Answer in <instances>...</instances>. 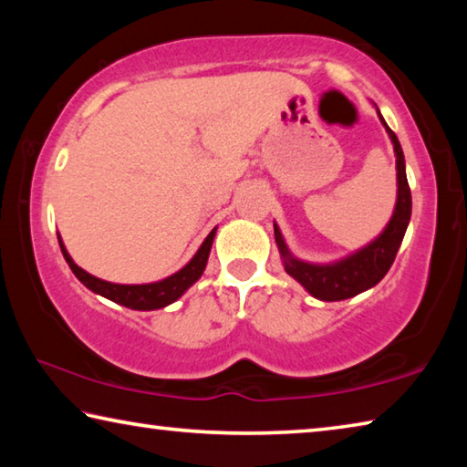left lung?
<instances>
[{"instance_id":"left-lung-1","label":"left lung","mask_w":467,"mask_h":467,"mask_svg":"<svg viewBox=\"0 0 467 467\" xmlns=\"http://www.w3.org/2000/svg\"><path fill=\"white\" fill-rule=\"evenodd\" d=\"M381 117V113H379ZM387 133H389L391 144L395 150V167H398V202H395L393 216L385 231L370 241L367 247L358 249L352 255H348L334 264H309L300 262L288 251L286 243L282 239V233L278 224H274L275 243H278L280 255L284 259V270L290 274L296 282L303 284V288L309 292L311 296L319 300H344L350 296H357L360 292L373 288L375 284L383 280V275L389 272L395 255L401 241H404L406 228L412 216V193H410V185L406 179V161L404 152H401L400 140L385 123Z\"/></svg>"}]
</instances>
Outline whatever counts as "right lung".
<instances>
[{
    "label": "right lung",
    "mask_w": 467,
    "mask_h": 467,
    "mask_svg": "<svg viewBox=\"0 0 467 467\" xmlns=\"http://www.w3.org/2000/svg\"><path fill=\"white\" fill-rule=\"evenodd\" d=\"M214 236H216V228L208 236H205L202 247L197 249L193 259L185 267H181L177 274L169 275V278H164L161 282H150V284H113V282L100 280V278H97V275L84 272L82 267H78L74 264V259L69 257V253L66 249V244H63L59 234H57V239H59V247H61L63 257H66L67 265L72 267L76 278L80 280L86 288H90L92 292H97V295L113 300V303L128 306V309L154 311V309H162V306L175 303L179 296H183V292L189 286H193V284L202 278L205 264H208Z\"/></svg>",
    "instance_id": "add662e5"
}]
</instances>
